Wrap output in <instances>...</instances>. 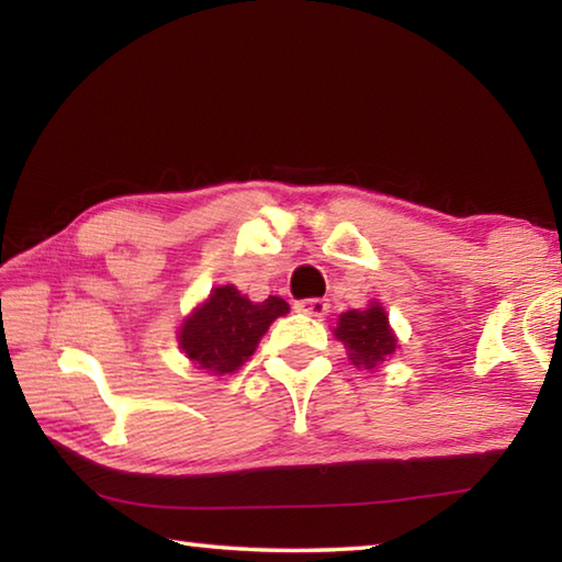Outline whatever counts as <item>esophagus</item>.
Returning <instances> with one entry per match:
<instances>
[{"mask_svg": "<svg viewBox=\"0 0 562 562\" xmlns=\"http://www.w3.org/2000/svg\"><path fill=\"white\" fill-rule=\"evenodd\" d=\"M297 312L307 316H324L329 312V304H326V300H302L297 302Z\"/></svg>", "mask_w": 562, "mask_h": 562, "instance_id": "34e87169", "label": "esophagus"}]
</instances>
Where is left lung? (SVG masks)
Segmentation results:
<instances>
[{"instance_id":"obj_1","label":"left lung","mask_w":562,"mask_h":562,"mask_svg":"<svg viewBox=\"0 0 562 562\" xmlns=\"http://www.w3.org/2000/svg\"><path fill=\"white\" fill-rule=\"evenodd\" d=\"M334 336L344 344L349 361L363 371L379 369L387 356L401 349L381 302H369L366 310L341 312Z\"/></svg>"}]
</instances>
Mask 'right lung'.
<instances>
[{"instance_id": "obj_1", "label": "right lung", "mask_w": 562, "mask_h": 562, "mask_svg": "<svg viewBox=\"0 0 562 562\" xmlns=\"http://www.w3.org/2000/svg\"><path fill=\"white\" fill-rule=\"evenodd\" d=\"M288 312L290 304L274 294L265 302H250L236 284H221L181 322L179 349L211 375L236 373L258 349L270 324Z\"/></svg>"}]
</instances>
